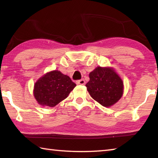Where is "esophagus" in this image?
Returning a JSON list of instances; mask_svg holds the SVG:
<instances>
[{"label": "esophagus", "instance_id": "obj_1", "mask_svg": "<svg viewBox=\"0 0 158 158\" xmlns=\"http://www.w3.org/2000/svg\"><path fill=\"white\" fill-rule=\"evenodd\" d=\"M85 82L84 81V79H81V80H79V81H77V84H78V85H85Z\"/></svg>", "mask_w": 158, "mask_h": 158}]
</instances>
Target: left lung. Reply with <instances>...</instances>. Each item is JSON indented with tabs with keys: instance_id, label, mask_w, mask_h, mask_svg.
Listing matches in <instances>:
<instances>
[{
	"instance_id": "left-lung-1",
	"label": "left lung",
	"mask_w": 158,
	"mask_h": 158,
	"mask_svg": "<svg viewBox=\"0 0 158 158\" xmlns=\"http://www.w3.org/2000/svg\"><path fill=\"white\" fill-rule=\"evenodd\" d=\"M85 84L92 98L104 107H110L121 99L124 82L113 68L98 66L89 74Z\"/></svg>"
}]
</instances>
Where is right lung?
Masks as SVG:
<instances>
[{"instance_id":"obj_1","label":"right lung","mask_w":158,"mask_h":158,"mask_svg":"<svg viewBox=\"0 0 158 158\" xmlns=\"http://www.w3.org/2000/svg\"><path fill=\"white\" fill-rule=\"evenodd\" d=\"M76 84L59 70L48 72L34 84L33 93L38 104L54 107L69 95Z\"/></svg>"}]
</instances>
